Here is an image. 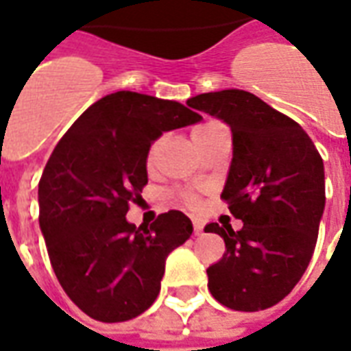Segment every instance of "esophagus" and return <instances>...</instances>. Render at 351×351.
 <instances>
[{"mask_svg":"<svg viewBox=\"0 0 351 351\" xmlns=\"http://www.w3.org/2000/svg\"><path fill=\"white\" fill-rule=\"evenodd\" d=\"M193 233H195V235L203 233V223L199 220H193Z\"/></svg>","mask_w":351,"mask_h":351,"instance_id":"34e87169","label":"esophagus"}]
</instances>
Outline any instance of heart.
<instances>
[{
	"label": "heart",
	"mask_w": 351,
	"mask_h": 351,
	"mask_svg": "<svg viewBox=\"0 0 351 351\" xmlns=\"http://www.w3.org/2000/svg\"><path fill=\"white\" fill-rule=\"evenodd\" d=\"M214 125H218V123H206V125H201V128H197V130L193 131V133L205 131V130H208V128H214ZM154 154H156V146H154L152 150H150V158H148L150 161L154 160ZM186 201H188L190 205H195V203H197V201H195V195H191V193H186Z\"/></svg>",
	"instance_id": "heart-1"
}]
</instances>
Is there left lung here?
Instances as JSON below:
<instances>
[{
    "label": "left lung",
    "mask_w": 351,
    "mask_h": 351,
    "mask_svg": "<svg viewBox=\"0 0 351 351\" xmlns=\"http://www.w3.org/2000/svg\"><path fill=\"white\" fill-rule=\"evenodd\" d=\"M191 108L226 122L233 160L221 199L243 228L208 223L226 243L206 269L223 306L265 310L282 301L306 271L325 208L324 160L301 125L244 90L199 93Z\"/></svg>",
    "instance_id": "1"
}]
</instances>
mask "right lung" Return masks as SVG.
Returning <instances> with one entry per match:
<instances>
[{
  "mask_svg": "<svg viewBox=\"0 0 351 351\" xmlns=\"http://www.w3.org/2000/svg\"><path fill=\"white\" fill-rule=\"evenodd\" d=\"M197 122L201 114L178 101L108 93L50 156L39 182V226L64 291L93 319L125 322L150 308L165 259L193 233L180 210L138 228L125 214L148 182L154 141Z\"/></svg>",
  "mask_w": 351,
  "mask_h": 351,
  "instance_id": "add662e5",
  "label": "right lung"
}]
</instances>
